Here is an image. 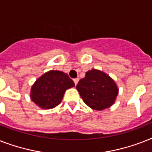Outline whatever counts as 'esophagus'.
<instances>
[{"label": "esophagus", "instance_id": "esophagus-1", "mask_svg": "<svg viewBox=\"0 0 152 152\" xmlns=\"http://www.w3.org/2000/svg\"><path fill=\"white\" fill-rule=\"evenodd\" d=\"M73 81H74V83H75V85H76V84H77V83H78V82H79V79L78 78L74 79Z\"/></svg>", "mask_w": 152, "mask_h": 152}]
</instances>
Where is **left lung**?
<instances>
[{"label":"left lung","mask_w":152,"mask_h":152,"mask_svg":"<svg viewBox=\"0 0 152 152\" xmlns=\"http://www.w3.org/2000/svg\"><path fill=\"white\" fill-rule=\"evenodd\" d=\"M83 102L93 110H103L115 102L118 87L112 78L103 72L93 69L86 72L76 85Z\"/></svg>","instance_id":"left-lung-1"}]
</instances>
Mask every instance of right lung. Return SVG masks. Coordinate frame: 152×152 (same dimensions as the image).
I'll list each match as a JSON object with an SVG mask.
<instances>
[{
	"mask_svg": "<svg viewBox=\"0 0 152 152\" xmlns=\"http://www.w3.org/2000/svg\"><path fill=\"white\" fill-rule=\"evenodd\" d=\"M74 86L68 74L51 70L40 76L33 84L31 99L41 108H53L61 103L65 91Z\"/></svg>",
	"mask_w": 152,
	"mask_h": 152,
	"instance_id": "1",
	"label": "right lung"
}]
</instances>
